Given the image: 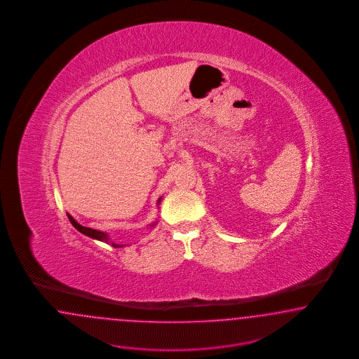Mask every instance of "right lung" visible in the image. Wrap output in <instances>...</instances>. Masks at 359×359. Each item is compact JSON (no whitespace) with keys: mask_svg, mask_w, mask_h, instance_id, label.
Listing matches in <instances>:
<instances>
[{"mask_svg":"<svg viewBox=\"0 0 359 359\" xmlns=\"http://www.w3.org/2000/svg\"><path fill=\"white\" fill-rule=\"evenodd\" d=\"M162 201V198H159L158 200V204ZM68 216V219L71 221V224L75 226V228L80 231V233H83V234H86L88 237H90V238L98 239V241H102V242H105V243H109V237L107 233H104V231H100V230H95V229L87 228V226H83V225H80V224H77L76 219L72 217V216H69V215H67ZM156 225V222H154L151 224L150 226H155ZM111 246L113 248H122L123 245H116V243H111Z\"/></svg>","mask_w":359,"mask_h":359,"instance_id":"obj_1","label":"right lung"}]
</instances>
